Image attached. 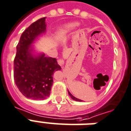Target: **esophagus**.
Here are the masks:
<instances>
[{"instance_id":"esophagus-1","label":"esophagus","mask_w":131,"mask_h":131,"mask_svg":"<svg viewBox=\"0 0 131 131\" xmlns=\"http://www.w3.org/2000/svg\"><path fill=\"white\" fill-rule=\"evenodd\" d=\"M58 63L59 65L62 66L64 64V62L62 59H59V60H58Z\"/></svg>"}]
</instances>
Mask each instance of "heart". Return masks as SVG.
<instances>
[{
	"label": "heart",
	"mask_w": 131,
	"mask_h": 131,
	"mask_svg": "<svg viewBox=\"0 0 131 131\" xmlns=\"http://www.w3.org/2000/svg\"><path fill=\"white\" fill-rule=\"evenodd\" d=\"M76 24L75 23H70L68 24L67 25L65 26V27H64V29L65 31H69V30L72 29L73 28H74L75 27H76Z\"/></svg>",
	"instance_id": "1"
}]
</instances>
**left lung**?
<instances>
[{"label": "left lung", "instance_id": "obj_1", "mask_svg": "<svg viewBox=\"0 0 131 131\" xmlns=\"http://www.w3.org/2000/svg\"><path fill=\"white\" fill-rule=\"evenodd\" d=\"M68 93H69V95H70V96H71V98H72L73 100H75V101H80V102L81 101V100H80V99L76 98L75 97L73 96V95L71 94V93H70L69 91H68Z\"/></svg>", "mask_w": 131, "mask_h": 131}]
</instances>
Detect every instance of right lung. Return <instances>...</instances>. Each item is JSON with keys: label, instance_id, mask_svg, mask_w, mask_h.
Returning <instances> with one entry per match:
<instances>
[{"label": "right lung", "instance_id": "obj_1", "mask_svg": "<svg viewBox=\"0 0 131 131\" xmlns=\"http://www.w3.org/2000/svg\"><path fill=\"white\" fill-rule=\"evenodd\" d=\"M45 29V18L38 19L24 31L16 46L15 83L24 96L32 100H45L49 96L53 72L61 69L56 58L44 54L34 58L31 53V44Z\"/></svg>", "mask_w": 131, "mask_h": 131}]
</instances>
